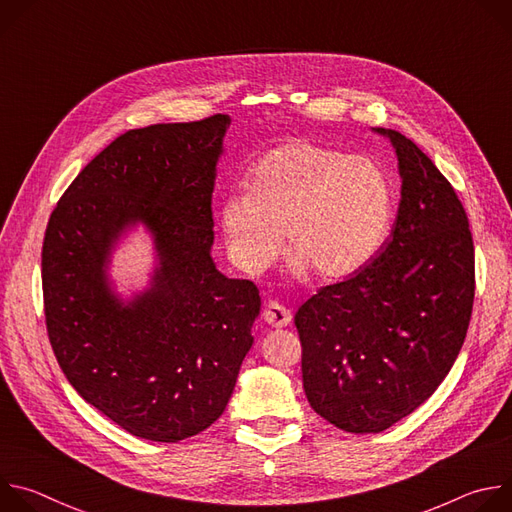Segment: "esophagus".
<instances>
[{"label": "esophagus", "instance_id": "obj_1", "mask_svg": "<svg viewBox=\"0 0 512 512\" xmlns=\"http://www.w3.org/2000/svg\"><path fill=\"white\" fill-rule=\"evenodd\" d=\"M291 318H294V314H291V310H287L285 306H281L279 302H269L263 310V320L273 326V328H285L291 324Z\"/></svg>", "mask_w": 512, "mask_h": 512}]
</instances>
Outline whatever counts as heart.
I'll return each mask as SVG.
<instances>
[{
    "label": "heart",
    "mask_w": 512,
    "mask_h": 512,
    "mask_svg": "<svg viewBox=\"0 0 512 512\" xmlns=\"http://www.w3.org/2000/svg\"><path fill=\"white\" fill-rule=\"evenodd\" d=\"M393 194L369 158L344 156L296 139L265 154L247 174V192L223 200L221 227L233 261L265 271L281 253L322 279L367 267L387 241Z\"/></svg>",
    "instance_id": "heart-1"
}]
</instances>
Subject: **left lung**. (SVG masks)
Instances as JSON below:
<instances>
[{
  "label": "left lung",
  "mask_w": 512,
  "mask_h": 512,
  "mask_svg": "<svg viewBox=\"0 0 512 512\" xmlns=\"http://www.w3.org/2000/svg\"><path fill=\"white\" fill-rule=\"evenodd\" d=\"M375 131L399 162L391 241L296 312L306 397L350 433H379L433 395L460 354L474 304V243L456 190L411 139Z\"/></svg>",
  "instance_id": "left-lung-1"
}]
</instances>
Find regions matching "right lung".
Masks as SVG:
<instances>
[{
	"instance_id": "obj_1",
	"label": "right lung",
	"mask_w": 512,
	"mask_h": 512,
	"mask_svg": "<svg viewBox=\"0 0 512 512\" xmlns=\"http://www.w3.org/2000/svg\"><path fill=\"white\" fill-rule=\"evenodd\" d=\"M229 115L131 129L58 200L42 245L46 330L68 383L131 435L174 444L223 415L261 310L259 289L216 269L212 190ZM153 235L151 285L123 303L118 239Z\"/></svg>"
}]
</instances>
